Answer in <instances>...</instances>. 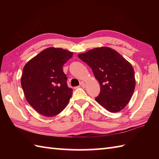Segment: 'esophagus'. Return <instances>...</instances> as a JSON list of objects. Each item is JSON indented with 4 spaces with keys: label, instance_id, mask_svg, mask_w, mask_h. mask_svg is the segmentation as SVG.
I'll return each instance as SVG.
<instances>
[{
    "label": "esophagus",
    "instance_id": "esophagus-1",
    "mask_svg": "<svg viewBox=\"0 0 159 159\" xmlns=\"http://www.w3.org/2000/svg\"><path fill=\"white\" fill-rule=\"evenodd\" d=\"M80 85L82 87H85V83H84V82H80Z\"/></svg>",
    "mask_w": 159,
    "mask_h": 159
}]
</instances>
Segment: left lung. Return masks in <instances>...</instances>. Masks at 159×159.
<instances>
[{
  "instance_id": "obj_1",
  "label": "left lung",
  "mask_w": 159,
  "mask_h": 159,
  "mask_svg": "<svg viewBox=\"0 0 159 159\" xmlns=\"http://www.w3.org/2000/svg\"><path fill=\"white\" fill-rule=\"evenodd\" d=\"M100 85L96 102L111 113L123 109L129 102L135 87L134 72L131 64L116 50L101 47L79 54Z\"/></svg>"
}]
</instances>
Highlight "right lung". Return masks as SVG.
<instances>
[{
  "mask_svg": "<svg viewBox=\"0 0 159 159\" xmlns=\"http://www.w3.org/2000/svg\"><path fill=\"white\" fill-rule=\"evenodd\" d=\"M73 53L62 48H48L33 57L23 68L21 85L26 100L40 114L57 116L72 97L63 66Z\"/></svg>",
  "mask_w": 159,
  "mask_h": 159,
  "instance_id": "1",
  "label": "right lung"
}]
</instances>
